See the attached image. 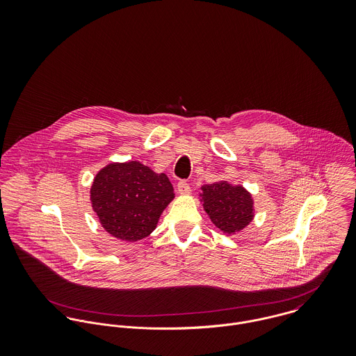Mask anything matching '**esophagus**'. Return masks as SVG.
<instances>
[{"instance_id": "obj_1", "label": "esophagus", "mask_w": 356, "mask_h": 356, "mask_svg": "<svg viewBox=\"0 0 356 356\" xmlns=\"http://www.w3.org/2000/svg\"><path fill=\"white\" fill-rule=\"evenodd\" d=\"M177 189H178V193L179 195H188L191 193V186L186 181H179L178 185H177Z\"/></svg>"}]
</instances>
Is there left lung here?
I'll use <instances>...</instances> for the list:
<instances>
[{"instance_id":"8db88e82","label":"left lung","mask_w":356,"mask_h":356,"mask_svg":"<svg viewBox=\"0 0 356 356\" xmlns=\"http://www.w3.org/2000/svg\"><path fill=\"white\" fill-rule=\"evenodd\" d=\"M202 202L212 223L226 234L243 230L254 219V200L240 185L226 181L204 185Z\"/></svg>"}]
</instances>
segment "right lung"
I'll use <instances>...</instances> for the list:
<instances>
[{
  "instance_id": "1",
  "label": "right lung",
  "mask_w": 356,
  "mask_h": 356,
  "mask_svg": "<svg viewBox=\"0 0 356 356\" xmlns=\"http://www.w3.org/2000/svg\"><path fill=\"white\" fill-rule=\"evenodd\" d=\"M174 197L167 175L156 174L140 161L108 164L97 172L90 189L92 207L102 227L130 243L152 233Z\"/></svg>"
}]
</instances>
